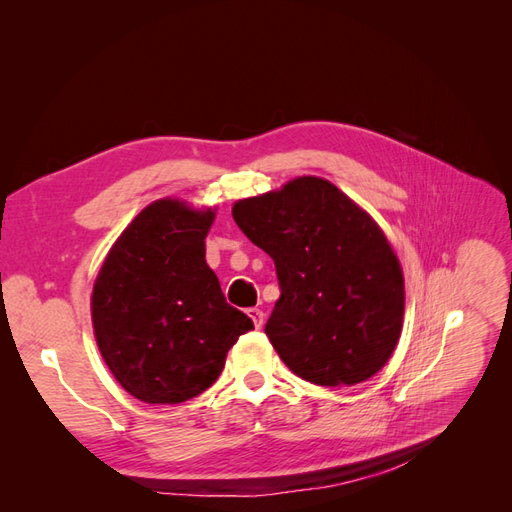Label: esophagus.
<instances>
[{"instance_id":"esophagus-1","label":"esophagus","mask_w":512,"mask_h":512,"mask_svg":"<svg viewBox=\"0 0 512 512\" xmlns=\"http://www.w3.org/2000/svg\"><path fill=\"white\" fill-rule=\"evenodd\" d=\"M247 316L252 318V322H254V327H256V329H260L262 324H265V312H262L260 307H250V309H247Z\"/></svg>"}]
</instances>
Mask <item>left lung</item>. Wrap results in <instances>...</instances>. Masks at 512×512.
<instances>
[{"label":"left lung","instance_id":"1","mask_svg":"<svg viewBox=\"0 0 512 512\" xmlns=\"http://www.w3.org/2000/svg\"><path fill=\"white\" fill-rule=\"evenodd\" d=\"M232 218L277 271L265 333L299 378L352 386L380 371L404 322V275L380 226L333 183L299 177Z\"/></svg>","mask_w":512,"mask_h":512}]
</instances>
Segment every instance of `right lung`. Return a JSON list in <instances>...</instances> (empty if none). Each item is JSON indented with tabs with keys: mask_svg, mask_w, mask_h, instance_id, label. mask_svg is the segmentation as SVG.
Here are the masks:
<instances>
[{
	"mask_svg": "<svg viewBox=\"0 0 512 512\" xmlns=\"http://www.w3.org/2000/svg\"><path fill=\"white\" fill-rule=\"evenodd\" d=\"M213 209L156 200L108 252L91 294L100 354L145 404H181L218 380L254 322L226 303L205 260Z\"/></svg>",
	"mask_w": 512,
	"mask_h": 512,
	"instance_id": "obj_1",
	"label": "right lung"
}]
</instances>
